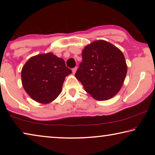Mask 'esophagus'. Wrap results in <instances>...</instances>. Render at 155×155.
<instances>
[{
  "label": "esophagus",
  "mask_w": 155,
  "mask_h": 155,
  "mask_svg": "<svg viewBox=\"0 0 155 155\" xmlns=\"http://www.w3.org/2000/svg\"><path fill=\"white\" fill-rule=\"evenodd\" d=\"M77 67L72 68V72L74 73V74H75V72H77Z\"/></svg>",
  "instance_id": "obj_1"
}]
</instances>
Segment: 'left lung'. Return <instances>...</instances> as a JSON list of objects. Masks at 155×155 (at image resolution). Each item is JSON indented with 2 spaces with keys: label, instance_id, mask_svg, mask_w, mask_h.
<instances>
[{
  "label": "left lung",
  "instance_id": "1",
  "mask_svg": "<svg viewBox=\"0 0 155 155\" xmlns=\"http://www.w3.org/2000/svg\"><path fill=\"white\" fill-rule=\"evenodd\" d=\"M82 57L75 77L85 90L98 101L116 95L127 72L122 51L108 41L98 40L85 47Z\"/></svg>",
  "mask_w": 155,
  "mask_h": 155
}]
</instances>
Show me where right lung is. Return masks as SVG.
<instances>
[{
	"mask_svg": "<svg viewBox=\"0 0 155 155\" xmlns=\"http://www.w3.org/2000/svg\"><path fill=\"white\" fill-rule=\"evenodd\" d=\"M71 73L64 59L48 52L31 57L22 68L21 77L28 96L38 103L47 104L59 95L65 77Z\"/></svg>",
	"mask_w": 155,
	"mask_h": 155,
	"instance_id": "right-lung-1",
	"label": "right lung"
}]
</instances>
